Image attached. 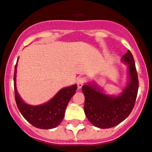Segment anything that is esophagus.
<instances>
[{
    "label": "esophagus",
    "mask_w": 152,
    "mask_h": 152,
    "mask_svg": "<svg viewBox=\"0 0 152 152\" xmlns=\"http://www.w3.org/2000/svg\"><path fill=\"white\" fill-rule=\"evenodd\" d=\"M84 84V77H79L77 80V88L80 89L82 88V86Z\"/></svg>",
    "instance_id": "obj_1"
}]
</instances>
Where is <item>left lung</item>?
Instances as JSON below:
<instances>
[{
  "instance_id": "1",
  "label": "left lung",
  "mask_w": 152,
  "mask_h": 152,
  "mask_svg": "<svg viewBox=\"0 0 152 152\" xmlns=\"http://www.w3.org/2000/svg\"><path fill=\"white\" fill-rule=\"evenodd\" d=\"M128 64L129 81L118 96L107 95L92 84L82 87L84 94V113L90 122L96 127L109 129L117 126L131 113L136 100L139 80L135 61L128 50L122 57Z\"/></svg>"
}]
</instances>
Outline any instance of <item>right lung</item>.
<instances>
[{
    "mask_svg": "<svg viewBox=\"0 0 152 152\" xmlns=\"http://www.w3.org/2000/svg\"><path fill=\"white\" fill-rule=\"evenodd\" d=\"M17 64L14 70V93L17 107L25 119L36 128L50 129L56 128L61 123L68 102L76 92L77 86L74 84L61 89L49 102L39 106H31L23 101L16 88Z\"/></svg>",
    "mask_w": 152,
    "mask_h": 152,
    "instance_id": "1",
    "label": "right lung"
}]
</instances>
